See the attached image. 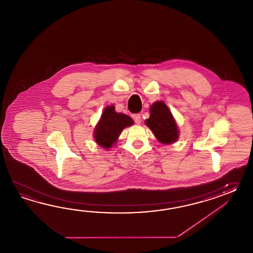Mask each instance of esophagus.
I'll use <instances>...</instances> for the list:
<instances>
[{"instance_id":"34e87169","label":"esophagus","mask_w":253,"mask_h":253,"mask_svg":"<svg viewBox=\"0 0 253 253\" xmlns=\"http://www.w3.org/2000/svg\"><path fill=\"white\" fill-rule=\"evenodd\" d=\"M133 119H134V122H135V124L139 125L141 123V115L140 114H134L133 115Z\"/></svg>"}]
</instances>
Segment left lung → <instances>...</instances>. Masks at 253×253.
Segmentation results:
<instances>
[{"label": "left lung", "instance_id": "1", "mask_svg": "<svg viewBox=\"0 0 253 253\" xmlns=\"http://www.w3.org/2000/svg\"><path fill=\"white\" fill-rule=\"evenodd\" d=\"M145 125L162 144H172L179 137L177 124L164 101H156L151 106L150 117Z\"/></svg>", "mask_w": 253, "mask_h": 253}]
</instances>
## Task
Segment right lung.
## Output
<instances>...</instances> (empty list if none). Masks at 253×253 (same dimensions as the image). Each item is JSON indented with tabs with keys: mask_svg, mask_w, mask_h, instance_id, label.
I'll return each instance as SVG.
<instances>
[{
	"mask_svg": "<svg viewBox=\"0 0 253 253\" xmlns=\"http://www.w3.org/2000/svg\"><path fill=\"white\" fill-rule=\"evenodd\" d=\"M134 124L133 119L125 114L115 111V107L108 106L104 109L101 118L94 130V137L97 144L103 148H111L118 141L119 134L125 127Z\"/></svg>",
	"mask_w": 253,
	"mask_h": 253,
	"instance_id": "add662e5",
	"label": "right lung"
}]
</instances>
